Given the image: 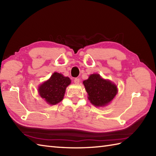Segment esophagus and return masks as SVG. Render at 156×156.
Here are the masks:
<instances>
[{
    "label": "esophagus",
    "instance_id": "34e87169",
    "mask_svg": "<svg viewBox=\"0 0 156 156\" xmlns=\"http://www.w3.org/2000/svg\"><path fill=\"white\" fill-rule=\"evenodd\" d=\"M74 83H75V84H79V82H80V79L76 78H75V79H74Z\"/></svg>",
    "mask_w": 156,
    "mask_h": 156
}]
</instances>
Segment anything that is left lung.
Instances as JSON below:
<instances>
[{
  "label": "left lung",
  "instance_id": "left-lung-1",
  "mask_svg": "<svg viewBox=\"0 0 156 156\" xmlns=\"http://www.w3.org/2000/svg\"><path fill=\"white\" fill-rule=\"evenodd\" d=\"M88 99L96 107H102L109 103L117 93V87L109 80L102 79L97 74H92L83 82Z\"/></svg>",
  "mask_w": 156,
  "mask_h": 156
}]
</instances>
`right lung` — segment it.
Returning <instances> with one entry per match:
<instances>
[{"instance_id": "1", "label": "right lung", "mask_w": 156, "mask_h": 156, "mask_svg": "<svg viewBox=\"0 0 156 156\" xmlns=\"http://www.w3.org/2000/svg\"><path fill=\"white\" fill-rule=\"evenodd\" d=\"M70 82L68 77H64L62 74L55 72L48 81L39 87V93L48 104H58L62 101L66 88Z\"/></svg>"}]
</instances>
